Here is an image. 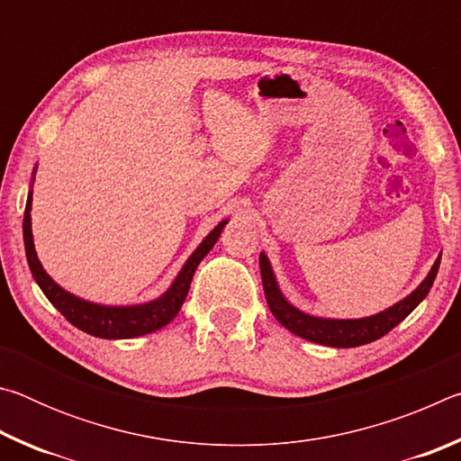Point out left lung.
I'll return each instance as SVG.
<instances>
[{
	"instance_id": "1",
	"label": "left lung",
	"mask_w": 461,
	"mask_h": 461,
	"mask_svg": "<svg viewBox=\"0 0 461 461\" xmlns=\"http://www.w3.org/2000/svg\"><path fill=\"white\" fill-rule=\"evenodd\" d=\"M441 256L435 260L433 268L429 270L423 283H420L415 291L409 296H404L402 301L396 305L388 307L382 313L362 317V319H325V317H313L309 313H303L291 303L285 299V294L280 293L276 285L275 272H272L270 262L267 254H260V275L264 285V294H267V303L272 311V315L276 317L280 325H285L288 331H293L299 338L307 341L321 343V346L330 348H357L364 343L376 341L382 335H386L393 327L399 325L404 317H407L412 309H415L420 301L425 299L427 293L431 291L433 280L439 270Z\"/></svg>"
}]
</instances>
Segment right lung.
I'll return each mask as SVG.
<instances>
[{"mask_svg":"<svg viewBox=\"0 0 461 461\" xmlns=\"http://www.w3.org/2000/svg\"><path fill=\"white\" fill-rule=\"evenodd\" d=\"M30 209H32V191L28 193L26 212H24V246H26V258L32 270V276L42 288L54 307H57L65 319L71 325L79 327L81 331L95 335V338L104 339H128L138 338V335L152 333L160 327L168 325L178 315L183 303L189 293L191 280L194 270H197L199 262L209 254V249L215 246L220 240L221 230L225 228V221H220L213 228V231L201 241L199 248L189 256L185 267L178 272L175 283L170 285L165 294L150 303H142V305H126V307H112V305H97V303H89L79 296L71 294L65 288L59 286L54 280L46 275L41 260H38L34 240H32V220H30Z\"/></svg>","mask_w":461,"mask_h":461,"instance_id":"right-lung-1","label":"right lung"}]
</instances>
